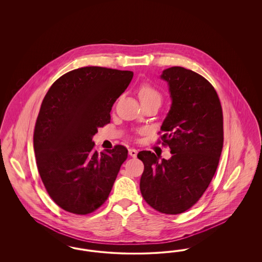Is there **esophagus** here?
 Listing matches in <instances>:
<instances>
[{
    "instance_id": "obj_1",
    "label": "esophagus",
    "mask_w": 262,
    "mask_h": 262,
    "mask_svg": "<svg viewBox=\"0 0 262 262\" xmlns=\"http://www.w3.org/2000/svg\"><path fill=\"white\" fill-rule=\"evenodd\" d=\"M128 154H129L132 157L136 158L137 155V150L134 149V148H130V149H128Z\"/></svg>"
}]
</instances>
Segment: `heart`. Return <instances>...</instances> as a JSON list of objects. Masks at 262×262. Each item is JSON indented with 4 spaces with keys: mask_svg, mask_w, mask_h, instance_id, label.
<instances>
[{
    "mask_svg": "<svg viewBox=\"0 0 262 262\" xmlns=\"http://www.w3.org/2000/svg\"><path fill=\"white\" fill-rule=\"evenodd\" d=\"M138 97L140 103L145 102H158L161 103L162 95L161 93L149 84H142L138 89Z\"/></svg>",
    "mask_w": 262,
    "mask_h": 262,
    "instance_id": "b5f03b06",
    "label": "heart"
}]
</instances>
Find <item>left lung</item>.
<instances>
[{"label": "left lung", "instance_id": "1", "mask_svg": "<svg viewBox=\"0 0 262 262\" xmlns=\"http://www.w3.org/2000/svg\"><path fill=\"white\" fill-rule=\"evenodd\" d=\"M172 104L161 129L172 157L140 151L144 164L140 191L157 211L179 214L198 202L216 172L223 147V114L214 88L203 76L182 67L162 72Z\"/></svg>", "mask_w": 262, "mask_h": 262}]
</instances>
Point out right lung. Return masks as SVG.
I'll return each instance as SVG.
<instances>
[{
    "instance_id": "1",
    "label": "right lung",
    "mask_w": 262,
    "mask_h": 262,
    "mask_svg": "<svg viewBox=\"0 0 262 262\" xmlns=\"http://www.w3.org/2000/svg\"><path fill=\"white\" fill-rule=\"evenodd\" d=\"M134 73L85 67L58 78L45 95L34 129L38 171L51 199L61 208L85 215L108 199L127 149L98 153L92 138L111 121L113 104Z\"/></svg>"
}]
</instances>
